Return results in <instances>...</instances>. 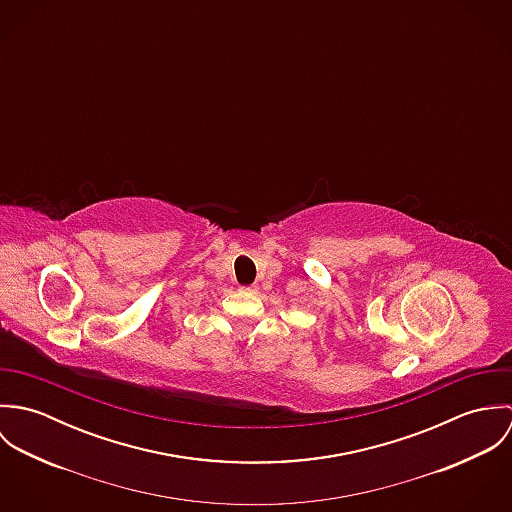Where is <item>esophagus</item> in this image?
<instances>
[{"instance_id":"esophagus-1","label":"esophagus","mask_w":512,"mask_h":512,"mask_svg":"<svg viewBox=\"0 0 512 512\" xmlns=\"http://www.w3.org/2000/svg\"><path fill=\"white\" fill-rule=\"evenodd\" d=\"M244 293H258V286H246V288H240Z\"/></svg>"}]
</instances>
